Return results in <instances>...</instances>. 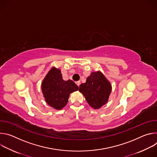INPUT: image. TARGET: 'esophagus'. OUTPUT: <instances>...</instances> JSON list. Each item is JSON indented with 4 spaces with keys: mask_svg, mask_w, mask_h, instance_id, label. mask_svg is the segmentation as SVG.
Returning a JSON list of instances; mask_svg holds the SVG:
<instances>
[{
    "mask_svg": "<svg viewBox=\"0 0 157 157\" xmlns=\"http://www.w3.org/2000/svg\"><path fill=\"white\" fill-rule=\"evenodd\" d=\"M76 84L78 86H79V85L81 84V81H76Z\"/></svg>",
    "mask_w": 157,
    "mask_h": 157,
    "instance_id": "obj_1",
    "label": "esophagus"
}]
</instances>
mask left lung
I'll use <instances>...</instances> for the list:
<instances>
[{"label":"left lung","mask_w":157,"mask_h":157,"mask_svg":"<svg viewBox=\"0 0 157 157\" xmlns=\"http://www.w3.org/2000/svg\"><path fill=\"white\" fill-rule=\"evenodd\" d=\"M79 91L83 94L87 102L94 109H100L109 100L112 85L100 71L92 72L84 83L79 86Z\"/></svg>","instance_id":"left-lung-1"}]
</instances>
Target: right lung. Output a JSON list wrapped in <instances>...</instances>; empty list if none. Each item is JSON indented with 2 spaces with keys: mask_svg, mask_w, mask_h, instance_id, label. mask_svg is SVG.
<instances>
[{
  "mask_svg": "<svg viewBox=\"0 0 157 157\" xmlns=\"http://www.w3.org/2000/svg\"><path fill=\"white\" fill-rule=\"evenodd\" d=\"M41 87L46 102L56 110H61L66 106L70 94L79 89L72 80H63L61 70L55 66L44 78Z\"/></svg>",
  "mask_w": 157,
  "mask_h": 157,
  "instance_id": "obj_1",
  "label": "right lung"
}]
</instances>
